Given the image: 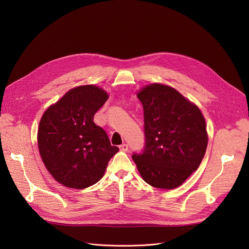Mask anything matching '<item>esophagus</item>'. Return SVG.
Segmentation results:
<instances>
[{"label":"esophagus","instance_id":"34e87169","mask_svg":"<svg viewBox=\"0 0 249 249\" xmlns=\"http://www.w3.org/2000/svg\"><path fill=\"white\" fill-rule=\"evenodd\" d=\"M119 149H120L121 151H127V150H128V145L125 144V143H124V144H121V145L119 146Z\"/></svg>","mask_w":249,"mask_h":249}]
</instances>
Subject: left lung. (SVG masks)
<instances>
[{"label": "left lung", "mask_w": 249, "mask_h": 249, "mask_svg": "<svg viewBox=\"0 0 249 249\" xmlns=\"http://www.w3.org/2000/svg\"><path fill=\"white\" fill-rule=\"evenodd\" d=\"M145 148L133 154L141 178L162 190L179 187L197 171L208 145L205 118L197 105L162 84L141 88Z\"/></svg>", "instance_id": "left-lung-1"}]
</instances>
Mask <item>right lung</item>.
Segmentation results:
<instances>
[{
  "instance_id": "obj_1",
  "label": "right lung",
  "mask_w": 249,
  "mask_h": 249,
  "mask_svg": "<svg viewBox=\"0 0 249 249\" xmlns=\"http://www.w3.org/2000/svg\"><path fill=\"white\" fill-rule=\"evenodd\" d=\"M109 95L95 85L78 86L50 105L39 122L38 149L49 174L60 185L82 190L98 182L119 151L94 115Z\"/></svg>"
}]
</instances>
